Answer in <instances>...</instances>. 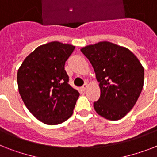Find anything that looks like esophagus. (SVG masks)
I'll return each instance as SVG.
<instances>
[{"label":"esophagus","mask_w":157,"mask_h":157,"mask_svg":"<svg viewBox=\"0 0 157 157\" xmlns=\"http://www.w3.org/2000/svg\"><path fill=\"white\" fill-rule=\"evenodd\" d=\"M88 88V85H87V83L84 84V86L81 87V89H82V90H86V89Z\"/></svg>","instance_id":"34e87169"}]
</instances>
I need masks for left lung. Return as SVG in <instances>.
Instances as JSON below:
<instances>
[{"label": "left lung", "instance_id": "1", "mask_svg": "<svg viewBox=\"0 0 157 157\" xmlns=\"http://www.w3.org/2000/svg\"><path fill=\"white\" fill-rule=\"evenodd\" d=\"M81 50L92 64L99 82L100 97L94 103L96 112L111 121L123 118L143 90L144 69L139 60L126 48L107 41Z\"/></svg>", "mask_w": 157, "mask_h": 157}]
</instances>
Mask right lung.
I'll return each mask as SVG.
<instances>
[{
	"instance_id": "obj_1",
	"label": "right lung",
	"mask_w": 157,
	"mask_h": 157,
	"mask_svg": "<svg viewBox=\"0 0 157 157\" xmlns=\"http://www.w3.org/2000/svg\"><path fill=\"white\" fill-rule=\"evenodd\" d=\"M74 49L59 41L40 45L18 70L21 98L29 112L45 124H61L72 115L80 94L68 84L64 65Z\"/></svg>"
}]
</instances>
